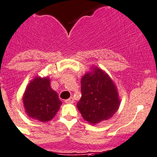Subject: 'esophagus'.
Here are the masks:
<instances>
[{"label": "esophagus", "mask_w": 157, "mask_h": 157, "mask_svg": "<svg viewBox=\"0 0 157 157\" xmlns=\"http://www.w3.org/2000/svg\"><path fill=\"white\" fill-rule=\"evenodd\" d=\"M65 103H74V99H73V97H70L69 99H68L65 100Z\"/></svg>", "instance_id": "34e87169"}]
</instances>
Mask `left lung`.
<instances>
[{"label":"left lung","mask_w":157,"mask_h":157,"mask_svg":"<svg viewBox=\"0 0 157 157\" xmlns=\"http://www.w3.org/2000/svg\"><path fill=\"white\" fill-rule=\"evenodd\" d=\"M81 98L77 107L83 118L92 125L108 120L119 108L118 88L104 70L92 66L81 77Z\"/></svg>","instance_id":"left-lung-1"}]
</instances>
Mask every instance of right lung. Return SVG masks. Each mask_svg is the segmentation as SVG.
I'll return each mask as SVG.
<instances>
[{"instance_id":"1","label":"right lung","mask_w":157,"mask_h":157,"mask_svg":"<svg viewBox=\"0 0 157 157\" xmlns=\"http://www.w3.org/2000/svg\"><path fill=\"white\" fill-rule=\"evenodd\" d=\"M23 103L29 118L47 122L54 118L62 103L51 88L50 77L35 76L27 85Z\"/></svg>"}]
</instances>
